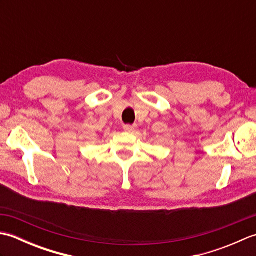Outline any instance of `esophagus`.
<instances>
[{"instance_id": "obj_1", "label": "esophagus", "mask_w": 256, "mask_h": 256, "mask_svg": "<svg viewBox=\"0 0 256 256\" xmlns=\"http://www.w3.org/2000/svg\"><path fill=\"white\" fill-rule=\"evenodd\" d=\"M123 128H124V131H126L128 133H132V132H134V130H135V125L125 124V125H123Z\"/></svg>"}]
</instances>
